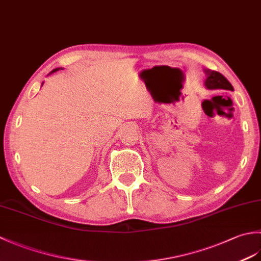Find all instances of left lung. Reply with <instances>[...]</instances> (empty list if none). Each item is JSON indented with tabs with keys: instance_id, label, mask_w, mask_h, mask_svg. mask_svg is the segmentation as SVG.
<instances>
[{
	"instance_id": "1",
	"label": "left lung",
	"mask_w": 261,
	"mask_h": 261,
	"mask_svg": "<svg viewBox=\"0 0 261 261\" xmlns=\"http://www.w3.org/2000/svg\"><path fill=\"white\" fill-rule=\"evenodd\" d=\"M204 73L206 74V79L204 81V85L207 90H223V91H234L233 86L230 84V82L225 77L219 73V71L204 69Z\"/></svg>"
}]
</instances>
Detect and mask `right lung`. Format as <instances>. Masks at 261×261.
I'll list each match as a JSON object with an SVG mask.
<instances>
[{
    "label": "right lung",
    "instance_id": "1",
    "mask_svg": "<svg viewBox=\"0 0 261 261\" xmlns=\"http://www.w3.org/2000/svg\"><path fill=\"white\" fill-rule=\"evenodd\" d=\"M59 69H63V68H55V69H53V70L50 71V73H49V75L53 74V73H56V71H58ZM41 85H43V82H42V84H41Z\"/></svg>",
    "mask_w": 261,
    "mask_h": 261
}]
</instances>
